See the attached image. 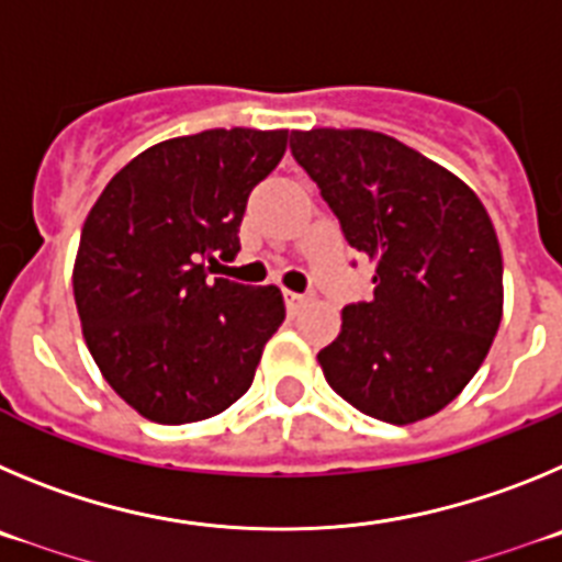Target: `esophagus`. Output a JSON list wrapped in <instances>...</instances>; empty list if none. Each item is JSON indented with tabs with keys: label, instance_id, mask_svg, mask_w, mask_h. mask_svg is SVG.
Here are the masks:
<instances>
[{
	"label": "esophagus",
	"instance_id": "obj_1",
	"mask_svg": "<svg viewBox=\"0 0 562 562\" xmlns=\"http://www.w3.org/2000/svg\"><path fill=\"white\" fill-rule=\"evenodd\" d=\"M305 300H307V296H302V293L285 291V305H288V311H296V307H300Z\"/></svg>",
	"mask_w": 562,
	"mask_h": 562
}]
</instances>
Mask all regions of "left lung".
Returning <instances> with one entry per match:
<instances>
[{"label": "left lung", "mask_w": 562, "mask_h": 562, "mask_svg": "<svg viewBox=\"0 0 562 562\" xmlns=\"http://www.w3.org/2000/svg\"><path fill=\"white\" fill-rule=\"evenodd\" d=\"M291 154L375 266L372 300L341 311L318 352L333 392L369 417L412 426L459 397L504 313L493 221L459 176L394 136L293 131Z\"/></svg>", "instance_id": "1"}]
</instances>
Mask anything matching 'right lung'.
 I'll return each mask as SVG.
<instances>
[{
  "instance_id": "right-lung-1",
  "label": "right lung",
  "mask_w": 562,
  "mask_h": 562,
  "mask_svg": "<svg viewBox=\"0 0 562 562\" xmlns=\"http://www.w3.org/2000/svg\"><path fill=\"white\" fill-rule=\"evenodd\" d=\"M285 148L282 128L165 139L134 156L86 215L72 269L86 347L105 383L150 423L210 419L255 381L285 318L282 293L212 269L240 251L249 193Z\"/></svg>"
}]
</instances>
